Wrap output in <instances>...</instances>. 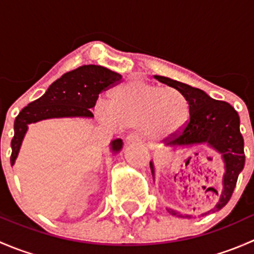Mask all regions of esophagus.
<instances>
[{
	"mask_svg": "<svg viewBox=\"0 0 254 254\" xmlns=\"http://www.w3.org/2000/svg\"><path fill=\"white\" fill-rule=\"evenodd\" d=\"M142 141V137L140 135L136 134H131L127 137V142H141Z\"/></svg>",
	"mask_w": 254,
	"mask_h": 254,
	"instance_id": "1",
	"label": "esophagus"
}]
</instances>
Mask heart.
<instances>
[{
	"instance_id": "obj_1",
	"label": "heart",
	"mask_w": 254,
	"mask_h": 254,
	"mask_svg": "<svg viewBox=\"0 0 254 254\" xmlns=\"http://www.w3.org/2000/svg\"><path fill=\"white\" fill-rule=\"evenodd\" d=\"M96 114L113 127H140L148 139L160 140L186 127L189 104L176 89L131 78L113 92L111 103L99 101Z\"/></svg>"
}]
</instances>
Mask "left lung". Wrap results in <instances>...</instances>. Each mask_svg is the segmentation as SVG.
Listing matches in <instances>:
<instances>
[{
    "instance_id": "left-lung-1",
    "label": "left lung",
    "mask_w": 254,
    "mask_h": 254,
    "mask_svg": "<svg viewBox=\"0 0 254 254\" xmlns=\"http://www.w3.org/2000/svg\"><path fill=\"white\" fill-rule=\"evenodd\" d=\"M155 78L177 89L186 97L189 104V118L186 127L178 134L166 137L167 145L184 146L206 142L222 155L226 166L224 190L216 206L210 210L212 212L217 211L231 199L238 175L245 166L246 157L243 151V136L240 131V117L231 104L212 99L201 89L163 76H155ZM150 166L153 173L151 162ZM167 210L173 216H182L175 210ZM186 216L190 217L189 215Z\"/></svg>"
}]
</instances>
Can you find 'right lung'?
I'll return each instance as SVG.
<instances>
[{"mask_svg":"<svg viewBox=\"0 0 254 254\" xmlns=\"http://www.w3.org/2000/svg\"><path fill=\"white\" fill-rule=\"evenodd\" d=\"M122 82V76L109 68L97 65H84L66 72L56 79L44 96L32 102L20 111L14 120V136L11 141V165H14L28 124L49 118L87 117L96 106L99 94ZM122 140L112 142L114 152L122 148Z\"/></svg>","mask_w":254,"mask_h":254,"instance_id":"1","label":"right lung"}]
</instances>
